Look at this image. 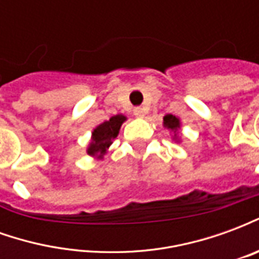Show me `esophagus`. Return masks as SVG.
Instances as JSON below:
<instances>
[{"label": "esophagus", "instance_id": "obj_1", "mask_svg": "<svg viewBox=\"0 0 259 259\" xmlns=\"http://www.w3.org/2000/svg\"><path fill=\"white\" fill-rule=\"evenodd\" d=\"M133 113H135L137 118H144V115H146V112H144V108L141 107H137L133 109Z\"/></svg>", "mask_w": 259, "mask_h": 259}]
</instances>
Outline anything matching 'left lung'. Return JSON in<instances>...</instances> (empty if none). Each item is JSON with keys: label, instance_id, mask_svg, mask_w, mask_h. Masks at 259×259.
<instances>
[{"label": "left lung", "instance_id": "8db88e82", "mask_svg": "<svg viewBox=\"0 0 259 259\" xmlns=\"http://www.w3.org/2000/svg\"><path fill=\"white\" fill-rule=\"evenodd\" d=\"M163 126L166 127V129L172 130L175 133V140H178L176 139V136L179 133V129H180V119L176 118L175 115H165L163 116Z\"/></svg>", "mask_w": 259, "mask_h": 259}]
</instances>
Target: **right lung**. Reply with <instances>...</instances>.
<instances>
[{
	"mask_svg": "<svg viewBox=\"0 0 259 259\" xmlns=\"http://www.w3.org/2000/svg\"><path fill=\"white\" fill-rule=\"evenodd\" d=\"M124 120H126V116L123 115H115L109 120L98 124L96 129L93 130L91 143L87 148V154L91 157L102 158L109 146L112 144L113 139L119 135V129Z\"/></svg>",
	"mask_w": 259,
	"mask_h": 259,
	"instance_id": "1",
	"label": "right lung"
}]
</instances>
